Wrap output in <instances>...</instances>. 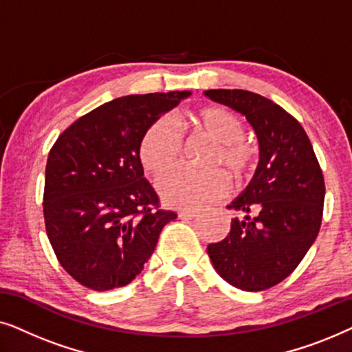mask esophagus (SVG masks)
I'll list each match as a JSON object with an SVG mask.
<instances>
[{
    "label": "esophagus",
    "instance_id": "obj_1",
    "mask_svg": "<svg viewBox=\"0 0 352 352\" xmlns=\"http://www.w3.org/2000/svg\"><path fill=\"white\" fill-rule=\"evenodd\" d=\"M177 216H179L181 219H194V218H197V216H199V211H195V210H181V211H177Z\"/></svg>",
    "mask_w": 352,
    "mask_h": 352
}]
</instances>
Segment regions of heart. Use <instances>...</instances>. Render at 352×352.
Segmentation results:
<instances>
[{
    "label": "heart",
    "mask_w": 352,
    "mask_h": 352,
    "mask_svg": "<svg viewBox=\"0 0 352 352\" xmlns=\"http://www.w3.org/2000/svg\"><path fill=\"white\" fill-rule=\"evenodd\" d=\"M199 131L216 142L206 158L211 170L177 168L158 181V192L166 205L175 208H201L223 199L229 192L230 177L237 182L247 179L256 165V148L243 139L242 118L221 105H206L194 113ZM182 134L170 117H158L148 124L139 142V160L151 176H160L179 160ZM216 167H221L216 170Z\"/></svg>",
    "instance_id": "1"
}]
</instances>
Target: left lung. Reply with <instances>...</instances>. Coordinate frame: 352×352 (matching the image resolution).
Here are the masks:
<instances>
[{
    "mask_svg": "<svg viewBox=\"0 0 352 352\" xmlns=\"http://www.w3.org/2000/svg\"><path fill=\"white\" fill-rule=\"evenodd\" d=\"M237 110L259 141V165L243 194L228 208L243 219L206 252L216 272L245 292L267 290L295 271L322 224L325 182L305 128L280 105L245 89L205 91Z\"/></svg>",
    "mask_w": 352,
    "mask_h": 352,
    "instance_id": "8db88e82",
    "label": "left lung"
}]
</instances>
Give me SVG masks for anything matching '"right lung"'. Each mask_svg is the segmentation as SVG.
Masks as SVG:
<instances>
[{
    "label": "right lung",
    "instance_id": "obj_1",
    "mask_svg": "<svg viewBox=\"0 0 352 352\" xmlns=\"http://www.w3.org/2000/svg\"><path fill=\"white\" fill-rule=\"evenodd\" d=\"M189 91L110 100L72 123L46 163V234L60 266L96 292L124 287L141 274L175 211L160 208L144 177L139 142L153 120Z\"/></svg>",
    "mask_w": 352,
    "mask_h": 352
}]
</instances>
